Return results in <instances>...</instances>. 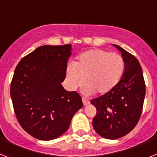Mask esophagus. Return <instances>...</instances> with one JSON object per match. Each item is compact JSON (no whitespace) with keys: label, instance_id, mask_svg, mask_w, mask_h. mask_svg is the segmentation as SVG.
<instances>
[{"label":"esophagus","instance_id":"obj_1","mask_svg":"<svg viewBox=\"0 0 157 157\" xmlns=\"http://www.w3.org/2000/svg\"><path fill=\"white\" fill-rule=\"evenodd\" d=\"M82 103H83V105H85V106H86V105H88L89 104H90V101H88V100H86V98H82Z\"/></svg>","mask_w":157,"mask_h":157}]
</instances>
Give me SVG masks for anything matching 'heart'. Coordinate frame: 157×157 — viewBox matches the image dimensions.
Returning a JSON list of instances; mask_svg holds the SVG:
<instances>
[{
    "label": "heart",
    "instance_id": "1",
    "mask_svg": "<svg viewBox=\"0 0 157 157\" xmlns=\"http://www.w3.org/2000/svg\"><path fill=\"white\" fill-rule=\"evenodd\" d=\"M125 71V62L120 55L101 49H91L78 56L75 63L67 67L66 78L69 89L75 90L83 83L86 94L97 92L104 95L120 82Z\"/></svg>",
    "mask_w": 157,
    "mask_h": 157
}]
</instances>
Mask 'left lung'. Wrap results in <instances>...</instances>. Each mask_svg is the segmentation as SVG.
Returning <instances> with one entry per match:
<instances>
[{
    "label": "left lung",
    "instance_id": "1",
    "mask_svg": "<svg viewBox=\"0 0 157 157\" xmlns=\"http://www.w3.org/2000/svg\"><path fill=\"white\" fill-rule=\"evenodd\" d=\"M113 46L124 59V74L112 91L90 101L97 109L93 120L94 130L101 137L112 140L125 136L135 127L145 96L143 73L138 60L119 45Z\"/></svg>",
    "mask_w": 157,
    "mask_h": 157
}]
</instances>
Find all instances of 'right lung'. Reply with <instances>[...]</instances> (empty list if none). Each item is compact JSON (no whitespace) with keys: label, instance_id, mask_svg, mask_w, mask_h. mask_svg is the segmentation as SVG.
I'll list each match as a JSON object with an SVG mask.
<instances>
[{"label":"right lung","instance_id":"obj_1","mask_svg":"<svg viewBox=\"0 0 157 157\" xmlns=\"http://www.w3.org/2000/svg\"><path fill=\"white\" fill-rule=\"evenodd\" d=\"M71 49L70 44L40 46L24 56L14 72L10 94L16 118L37 139L49 141L64 134L83 106L79 94L61 84Z\"/></svg>","mask_w":157,"mask_h":157}]
</instances>
